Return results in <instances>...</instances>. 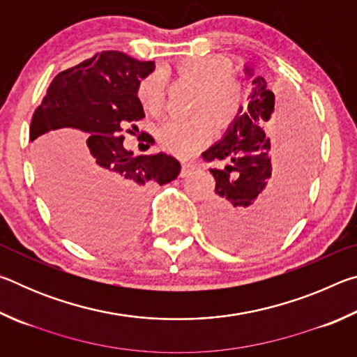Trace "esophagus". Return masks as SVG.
<instances>
[{"label":"esophagus","instance_id":"obj_1","mask_svg":"<svg viewBox=\"0 0 357 357\" xmlns=\"http://www.w3.org/2000/svg\"><path fill=\"white\" fill-rule=\"evenodd\" d=\"M193 170H195V165L193 164H183V168H181V178H187Z\"/></svg>","mask_w":357,"mask_h":357}]
</instances>
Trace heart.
Wrapping results in <instances>:
<instances>
[{"instance_id": "obj_1", "label": "heart", "mask_w": 357, "mask_h": 357, "mask_svg": "<svg viewBox=\"0 0 357 357\" xmlns=\"http://www.w3.org/2000/svg\"><path fill=\"white\" fill-rule=\"evenodd\" d=\"M174 72L198 86L192 104L190 119H168L155 130L160 148L173 155H195L213 138L214 126L227 130L236 123L244 107V89L229 78L231 66L219 56H187L174 64ZM137 100L144 110L157 114L164 107V82L160 74L151 72L137 84Z\"/></svg>"}]
</instances>
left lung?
<instances>
[{
  "label": "left lung",
  "instance_id": "8db88e82",
  "mask_svg": "<svg viewBox=\"0 0 357 357\" xmlns=\"http://www.w3.org/2000/svg\"><path fill=\"white\" fill-rule=\"evenodd\" d=\"M252 77V70L245 68ZM247 110L220 142L204 151L215 197L204 211L209 236L233 250L257 252L279 241L299 215L313 172L315 130L307 108L275 110L263 77H253ZM276 159L272 173L270 159Z\"/></svg>",
  "mask_w": 357,
  "mask_h": 357
}]
</instances>
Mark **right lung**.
Segmentation results:
<instances>
[{"label":"right lung","mask_w":357,"mask_h":357,"mask_svg":"<svg viewBox=\"0 0 357 357\" xmlns=\"http://www.w3.org/2000/svg\"><path fill=\"white\" fill-rule=\"evenodd\" d=\"M153 70V61L123 52L96 53L59 72L33 114L40 189L59 227L83 245L112 247L132 236L146 192L181 172L165 153L134 155L123 146L124 126L144 118L137 84Z\"/></svg>","instance_id":"add662e5"}]
</instances>
